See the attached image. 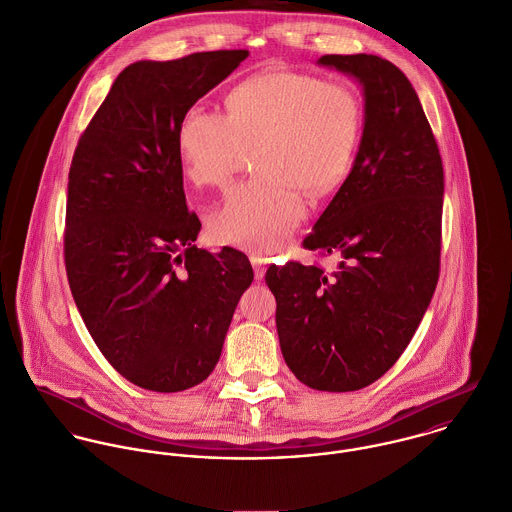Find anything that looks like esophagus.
<instances>
[{
  "mask_svg": "<svg viewBox=\"0 0 512 512\" xmlns=\"http://www.w3.org/2000/svg\"><path fill=\"white\" fill-rule=\"evenodd\" d=\"M251 263H253V269H255V279H263L265 277V271H267V257L261 255V253H251Z\"/></svg>",
  "mask_w": 512,
  "mask_h": 512,
  "instance_id": "obj_1",
  "label": "esophagus"
}]
</instances>
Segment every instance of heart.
Here are the masks:
<instances>
[{
    "instance_id": "obj_1",
    "label": "heart",
    "mask_w": 512,
    "mask_h": 512,
    "mask_svg": "<svg viewBox=\"0 0 512 512\" xmlns=\"http://www.w3.org/2000/svg\"><path fill=\"white\" fill-rule=\"evenodd\" d=\"M362 112L342 83L299 71H267L239 83L227 114L192 106L180 124L184 172L196 186L223 188L247 150L261 178L231 190L209 215L217 243L271 253L307 215L305 192L318 198L350 170Z\"/></svg>"
}]
</instances>
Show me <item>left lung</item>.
Instances as JSON below:
<instances>
[{"mask_svg":"<svg viewBox=\"0 0 512 512\" xmlns=\"http://www.w3.org/2000/svg\"><path fill=\"white\" fill-rule=\"evenodd\" d=\"M354 77L364 130L352 170L303 245L336 255L271 265L277 332L291 372L312 390L354 392L408 348L439 279L443 164L408 77L376 55H324Z\"/></svg>","mask_w":512,"mask_h":512,"instance_id":"1","label":"left lung"}]
</instances>
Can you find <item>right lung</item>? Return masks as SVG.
<instances>
[{
    "instance_id": "obj_1",
    "label": "right lung",
    "mask_w": 512,
    "mask_h": 512,
    "mask_svg": "<svg viewBox=\"0 0 512 512\" xmlns=\"http://www.w3.org/2000/svg\"><path fill=\"white\" fill-rule=\"evenodd\" d=\"M249 51L138 61L112 83L69 170L65 267L95 344L128 382L182 392L213 372L253 281L245 253L198 249L178 130Z\"/></svg>"
}]
</instances>
